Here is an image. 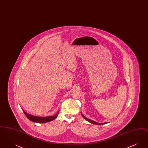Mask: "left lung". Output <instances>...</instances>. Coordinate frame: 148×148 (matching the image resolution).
Instances as JSON below:
<instances>
[{"label":"left lung","instance_id":"8db88e82","mask_svg":"<svg viewBox=\"0 0 148 148\" xmlns=\"http://www.w3.org/2000/svg\"><path fill=\"white\" fill-rule=\"evenodd\" d=\"M82 116H83V118H84L86 120H87L88 121H89V122H90V123H92V124H96V125H103V124H106V123H108L107 122H106V123H97V122H95V121H92V120L89 119H88V118H86L85 116L84 115H83V114H82Z\"/></svg>","mask_w":148,"mask_h":148}]
</instances>
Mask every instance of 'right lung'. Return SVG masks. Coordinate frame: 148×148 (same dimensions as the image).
Wrapping results in <instances>:
<instances>
[{
    "label": "right lung",
    "instance_id": "right-lung-1",
    "mask_svg": "<svg viewBox=\"0 0 148 148\" xmlns=\"http://www.w3.org/2000/svg\"><path fill=\"white\" fill-rule=\"evenodd\" d=\"M23 111L25 114V115H26V116L28 118V119L32 121H33L35 123H45L49 122L50 121H52L56 118L59 114V113H58L56 115H54V116L41 117V116H36L32 115H30L28 113H26L23 110Z\"/></svg>",
    "mask_w": 148,
    "mask_h": 148
}]
</instances>
